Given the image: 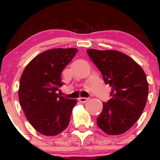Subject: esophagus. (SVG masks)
Segmentation results:
<instances>
[{
	"mask_svg": "<svg viewBox=\"0 0 160 160\" xmlns=\"http://www.w3.org/2000/svg\"><path fill=\"white\" fill-rule=\"evenodd\" d=\"M78 100H79V102H81V103H85V102H86L88 100H89V98H83V97H80V98H79Z\"/></svg>",
	"mask_w": 160,
	"mask_h": 160,
	"instance_id": "34e87169",
	"label": "esophagus"
}]
</instances>
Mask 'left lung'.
Segmentation results:
<instances>
[{
	"label": "left lung",
	"mask_w": 160,
	"mask_h": 160,
	"mask_svg": "<svg viewBox=\"0 0 160 160\" xmlns=\"http://www.w3.org/2000/svg\"><path fill=\"white\" fill-rule=\"evenodd\" d=\"M111 88L108 103L97 118L98 126L110 135L123 134L141 117L147 103L148 82L144 70L136 62L117 50H86Z\"/></svg>",
	"instance_id": "1"
}]
</instances>
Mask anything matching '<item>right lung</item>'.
Returning <instances> with one entry per match:
<instances>
[{
    "instance_id": "obj_1",
    "label": "right lung",
    "mask_w": 160,
    "mask_h": 160,
    "mask_svg": "<svg viewBox=\"0 0 160 160\" xmlns=\"http://www.w3.org/2000/svg\"><path fill=\"white\" fill-rule=\"evenodd\" d=\"M76 48L51 49L28 64L20 78L19 100L28 121L46 136H56L68 126L76 99L59 96L62 72L76 55Z\"/></svg>"
}]
</instances>
